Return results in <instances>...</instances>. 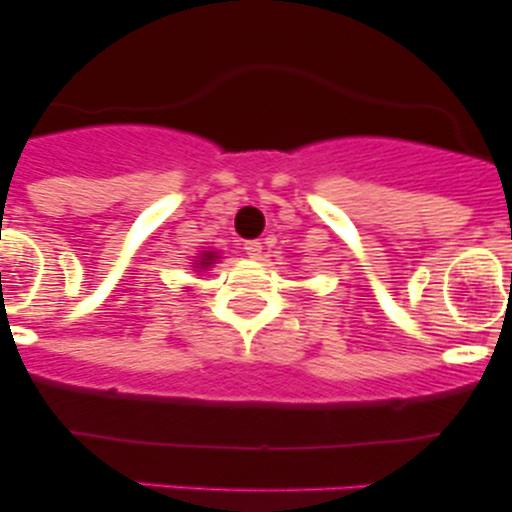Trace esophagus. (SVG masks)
<instances>
[{"mask_svg": "<svg viewBox=\"0 0 512 512\" xmlns=\"http://www.w3.org/2000/svg\"><path fill=\"white\" fill-rule=\"evenodd\" d=\"M243 250H245V255L252 257V260H257L262 252V243H257V240H248V243L243 245Z\"/></svg>", "mask_w": 512, "mask_h": 512, "instance_id": "34e87169", "label": "esophagus"}]
</instances>
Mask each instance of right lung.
I'll list each match as a JSON object with an SVG mask.
<instances>
[{"label": "right lung", "instance_id": "right-lung-1", "mask_svg": "<svg viewBox=\"0 0 512 512\" xmlns=\"http://www.w3.org/2000/svg\"><path fill=\"white\" fill-rule=\"evenodd\" d=\"M219 260H221V257H219V252L202 250V252H199V257H197V260L192 262V264H195V272H207V269L211 267V264H216V262H219Z\"/></svg>", "mask_w": 512, "mask_h": 512}]
</instances>
